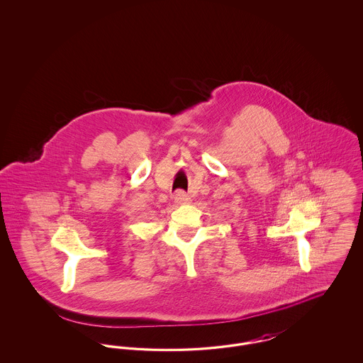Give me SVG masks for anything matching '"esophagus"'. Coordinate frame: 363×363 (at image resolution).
Here are the masks:
<instances>
[{"label": "esophagus", "mask_w": 363, "mask_h": 363, "mask_svg": "<svg viewBox=\"0 0 363 363\" xmlns=\"http://www.w3.org/2000/svg\"><path fill=\"white\" fill-rule=\"evenodd\" d=\"M189 197L188 194L184 191V190H177L175 194H174V201L177 204H181V203H189Z\"/></svg>", "instance_id": "esophagus-1"}]
</instances>
